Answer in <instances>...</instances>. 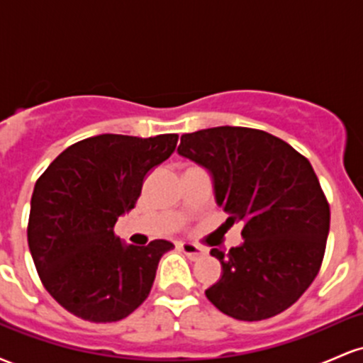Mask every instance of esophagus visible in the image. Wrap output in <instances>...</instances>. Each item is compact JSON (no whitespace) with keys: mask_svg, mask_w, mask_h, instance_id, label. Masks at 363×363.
<instances>
[{"mask_svg":"<svg viewBox=\"0 0 363 363\" xmlns=\"http://www.w3.org/2000/svg\"><path fill=\"white\" fill-rule=\"evenodd\" d=\"M179 249H181V251L184 252L186 256L189 257V259H193V261L199 259V257H203L206 254L205 249L199 247V245H196L193 242H181V244H179Z\"/></svg>","mask_w":363,"mask_h":363,"instance_id":"1","label":"esophagus"}]
</instances>
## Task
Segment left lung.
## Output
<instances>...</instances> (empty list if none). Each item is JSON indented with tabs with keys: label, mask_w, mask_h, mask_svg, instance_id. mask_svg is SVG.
<instances>
[{
	"label": "left lung",
	"mask_w": 363,
	"mask_h": 363,
	"mask_svg": "<svg viewBox=\"0 0 363 363\" xmlns=\"http://www.w3.org/2000/svg\"><path fill=\"white\" fill-rule=\"evenodd\" d=\"M179 155L210 172L228 225L244 242L211 249L222 277L205 294L239 320L273 318L301 298L318 277L329 234V205L311 162L266 131L208 128L181 136Z\"/></svg>",
	"instance_id": "8db88e82"
}]
</instances>
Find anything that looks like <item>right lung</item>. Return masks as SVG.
Wrapping results in <instances>:
<instances>
[{"label":"right lung","instance_id":"right-lung-1","mask_svg":"<svg viewBox=\"0 0 363 363\" xmlns=\"http://www.w3.org/2000/svg\"><path fill=\"white\" fill-rule=\"evenodd\" d=\"M177 135H99L72 145L37 179L27 239L45 290L91 323H114L148 297L169 240L124 244L121 215L140 198L145 177L172 155Z\"/></svg>","mask_w":363,"mask_h":363}]
</instances>
